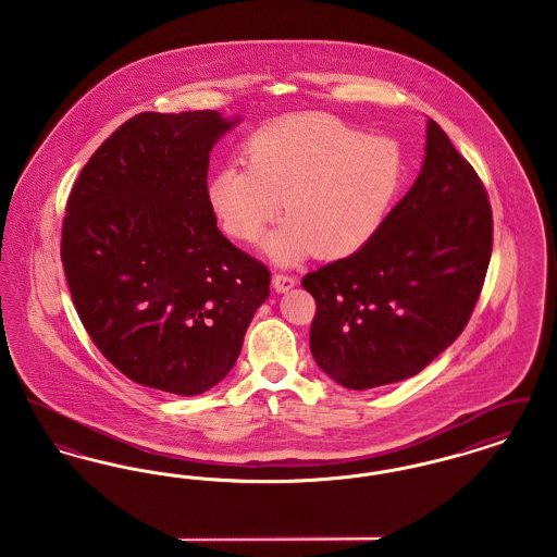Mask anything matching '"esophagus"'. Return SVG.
Here are the masks:
<instances>
[{
    "label": "esophagus",
    "mask_w": 557,
    "mask_h": 557,
    "mask_svg": "<svg viewBox=\"0 0 557 557\" xmlns=\"http://www.w3.org/2000/svg\"><path fill=\"white\" fill-rule=\"evenodd\" d=\"M271 284H273V290L284 294V292L292 290L296 286V277L294 275H286V273H275Z\"/></svg>",
    "instance_id": "1"
}]
</instances>
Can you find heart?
Listing matches in <instances>:
<instances>
[{
	"mask_svg": "<svg viewBox=\"0 0 557 557\" xmlns=\"http://www.w3.org/2000/svg\"><path fill=\"white\" fill-rule=\"evenodd\" d=\"M248 164L230 162L209 180L207 196L221 227L252 242L282 212L265 239L271 261L290 265L313 252L345 259L368 246L397 198L405 162L388 137L325 114L284 119L246 146Z\"/></svg>",
	"mask_w": 557,
	"mask_h": 557,
	"instance_id": "1",
	"label": "heart"
}]
</instances>
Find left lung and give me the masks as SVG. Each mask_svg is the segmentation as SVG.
Masks as SVG:
<instances>
[{
	"instance_id": "8db88e82",
	"label": "left lung",
	"mask_w": 557,
	"mask_h": 557,
	"mask_svg": "<svg viewBox=\"0 0 557 557\" xmlns=\"http://www.w3.org/2000/svg\"><path fill=\"white\" fill-rule=\"evenodd\" d=\"M422 171L368 246L302 277L318 313L311 355L350 391L424 370L463 332L493 250V214L472 164L432 119Z\"/></svg>"
}]
</instances>
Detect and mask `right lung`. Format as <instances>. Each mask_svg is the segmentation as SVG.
I'll use <instances>...</instances> for the list:
<instances>
[{"label": "right lung", "instance_id": "right-lung-1", "mask_svg": "<svg viewBox=\"0 0 557 557\" xmlns=\"http://www.w3.org/2000/svg\"><path fill=\"white\" fill-rule=\"evenodd\" d=\"M239 123L216 110L141 112L94 152L62 225L81 321L129 380L194 397L238 359L269 271L216 227L212 146Z\"/></svg>", "mask_w": 557, "mask_h": 557}]
</instances>
